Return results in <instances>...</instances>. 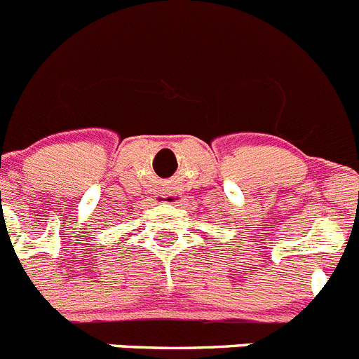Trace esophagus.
<instances>
[{"mask_svg": "<svg viewBox=\"0 0 359 359\" xmlns=\"http://www.w3.org/2000/svg\"><path fill=\"white\" fill-rule=\"evenodd\" d=\"M182 192H165L161 194V201L163 203H170V205H176V203L182 201Z\"/></svg>", "mask_w": 359, "mask_h": 359, "instance_id": "34e87169", "label": "esophagus"}]
</instances>
